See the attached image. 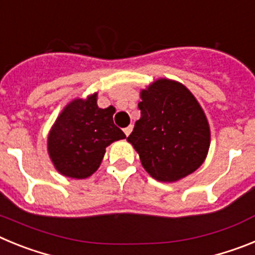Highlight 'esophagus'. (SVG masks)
I'll return each mask as SVG.
<instances>
[{
	"instance_id": "1",
	"label": "esophagus",
	"mask_w": 255,
	"mask_h": 255,
	"mask_svg": "<svg viewBox=\"0 0 255 255\" xmlns=\"http://www.w3.org/2000/svg\"><path fill=\"white\" fill-rule=\"evenodd\" d=\"M131 130H132V126L131 125L128 126V128H125V129H124V132H125L126 136H129V134H130V132H131Z\"/></svg>"
}]
</instances>
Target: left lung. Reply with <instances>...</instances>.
Here are the masks:
<instances>
[{"instance_id":"1","label":"left lung","mask_w":255,"mask_h":255,"mask_svg":"<svg viewBox=\"0 0 255 255\" xmlns=\"http://www.w3.org/2000/svg\"><path fill=\"white\" fill-rule=\"evenodd\" d=\"M140 119L128 136L153 179L173 182L200 167L211 144L207 117L185 85L158 79L140 92Z\"/></svg>"}]
</instances>
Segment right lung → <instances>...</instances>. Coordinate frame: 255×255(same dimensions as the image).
<instances>
[{"label": "right lung", "instance_id": "1", "mask_svg": "<svg viewBox=\"0 0 255 255\" xmlns=\"http://www.w3.org/2000/svg\"><path fill=\"white\" fill-rule=\"evenodd\" d=\"M115 107L100 108L97 93L62 110L48 134V154L66 177L85 179L100 167L106 147L126 135L114 124Z\"/></svg>", "mask_w": 255, "mask_h": 255}]
</instances>
